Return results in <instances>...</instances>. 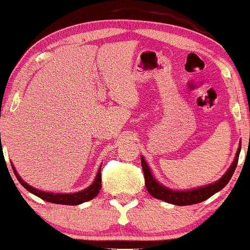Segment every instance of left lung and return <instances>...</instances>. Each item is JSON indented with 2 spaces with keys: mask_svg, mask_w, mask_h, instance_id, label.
I'll return each mask as SVG.
<instances>
[{
  "mask_svg": "<svg viewBox=\"0 0 250 250\" xmlns=\"http://www.w3.org/2000/svg\"><path fill=\"white\" fill-rule=\"evenodd\" d=\"M239 152H241V146H239L238 151H237L236 158H234L233 163H232V166L229 167V169L226 172V174L223 175L218 182L208 185V187L189 190V191H175V190L168 189V188L163 187V185L159 184L158 182H156V179H153L151 172H149L146 161H145L144 157H142L141 165H142V169H144L145 184H146L147 191H148L153 198L159 199V200H163L166 201V203L173 204V205L185 206V205H194V204L201 203V201L211 198L213 194L220 191L221 189H223V188L227 185V183L229 182V179L232 178V175H233L234 170H236L237 163H238V158H239Z\"/></svg>",
  "mask_w": 250,
  "mask_h": 250,
  "instance_id": "1",
  "label": "left lung"
}]
</instances>
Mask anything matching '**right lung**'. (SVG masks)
I'll return each instance as SVG.
<instances>
[{"instance_id": "add662e5", "label": "right lung", "mask_w": 250, "mask_h": 250, "mask_svg": "<svg viewBox=\"0 0 250 250\" xmlns=\"http://www.w3.org/2000/svg\"><path fill=\"white\" fill-rule=\"evenodd\" d=\"M13 168V172L16 174L17 179L28 191H30L32 194L37 195L38 198L42 199V200L47 201V203H52V204H61V205H80V204L85 203L88 200H92L93 198H96L97 195L99 194V190L102 188V175H101V169L98 170L97 173V177L94 179V183L91 185V187H88L87 189L82 190V191L75 192V194H52V192H45V191H40V190L35 189V188L30 187L28 185L27 183L23 182L21 179V177L17 174L16 169Z\"/></svg>"}]
</instances>
